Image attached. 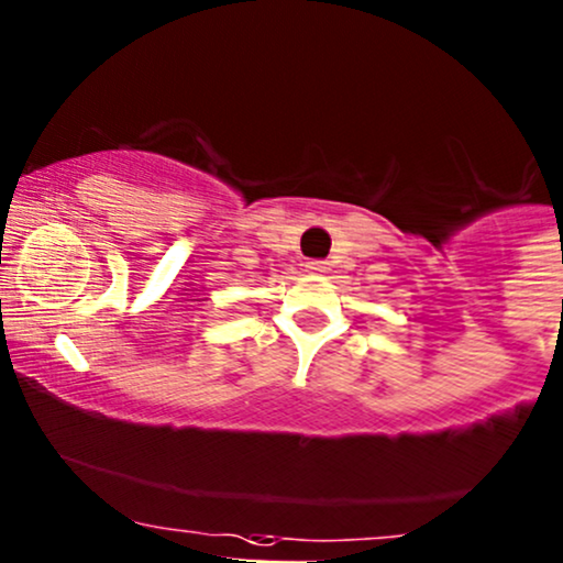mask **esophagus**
<instances>
[{
	"instance_id": "esophagus-1",
	"label": "esophagus",
	"mask_w": 563,
	"mask_h": 563,
	"mask_svg": "<svg viewBox=\"0 0 563 563\" xmlns=\"http://www.w3.org/2000/svg\"><path fill=\"white\" fill-rule=\"evenodd\" d=\"M305 269L310 272V275H325V272H329V264H325V262H307Z\"/></svg>"
}]
</instances>
